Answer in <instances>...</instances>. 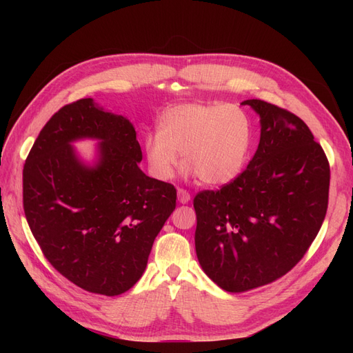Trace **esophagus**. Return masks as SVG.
I'll use <instances>...</instances> for the list:
<instances>
[{"label": "esophagus", "mask_w": 353, "mask_h": 353, "mask_svg": "<svg viewBox=\"0 0 353 353\" xmlns=\"http://www.w3.org/2000/svg\"><path fill=\"white\" fill-rule=\"evenodd\" d=\"M191 199V194L185 188H178V200L179 203H188Z\"/></svg>", "instance_id": "34e87169"}]
</instances>
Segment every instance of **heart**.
<instances>
[{
  "label": "heart",
  "instance_id": "obj_1",
  "mask_svg": "<svg viewBox=\"0 0 353 353\" xmlns=\"http://www.w3.org/2000/svg\"><path fill=\"white\" fill-rule=\"evenodd\" d=\"M252 143L249 114L225 103H185L168 109L157 132L144 138L150 172L170 179L184 163L203 184L222 185L236 179L244 168Z\"/></svg>",
  "mask_w": 353,
  "mask_h": 353
}]
</instances>
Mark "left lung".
Instances as JSON below:
<instances>
[{
    "mask_svg": "<svg viewBox=\"0 0 353 353\" xmlns=\"http://www.w3.org/2000/svg\"><path fill=\"white\" fill-rule=\"evenodd\" d=\"M261 116L248 168L194 197L196 253L212 281L240 293L275 281L301 262L321 228L330 165L307 125L279 105L245 100Z\"/></svg>",
    "mask_w": 353,
    "mask_h": 353,
    "instance_id": "left-lung-1",
    "label": "left lung"
}]
</instances>
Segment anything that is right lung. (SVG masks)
<instances>
[{
  "instance_id": "obj_1",
  "label": "right lung",
  "mask_w": 353,
  "mask_h": 353,
  "mask_svg": "<svg viewBox=\"0 0 353 353\" xmlns=\"http://www.w3.org/2000/svg\"><path fill=\"white\" fill-rule=\"evenodd\" d=\"M99 137L83 167L70 143ZM132 123L81 99L50 117L23 166V209L46 259L83 290L117 296L140 280L153 241L176 206V188L138 168Z\"/></svg>"
}]
</instances>
